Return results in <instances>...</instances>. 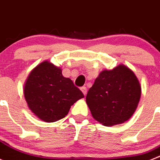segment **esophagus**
Masks as SVG:
<instances>
[{
	"mask_svg": "<svg viewBox=\"0 0 160 160\" xmlns=\"http://www.w3.org/2000/svg\"><path fill=\"white\" fill-rule=\"evenodd\" d=\"M80 90H81V92H83V94L84 95V96H86V94H87V88H86V87H81V88H80Z\"/></svg>",
	"mask_w": 160,
	"mask_h": 160,
	"instance_id": "1",
	"label": "esophagus"
}]
</instances>
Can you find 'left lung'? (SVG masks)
Returning <instances> with one entry per match:
<instances>
[{"label":"left lung","mask_w":160,"mask_h":160,"mask_svg":"<svg viewBox=\"0 0 160 160\" xmlns=\"http://www.w3.org/2000/svg\"><path fill=\"white\" fill-rule=\"evenodd\" d=\"M141 85L128 67L119 64L102 71L88 92L86 103L92 116L104 126L124 123L136 112Z\"/></svg>","instance_id":"8db88e82"}]
</instances>
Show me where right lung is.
<instances>
[{
	"label": "right lung",
	"mask_w": 160,
	"mask_h": 160,
	"mask_svg": "<svg viewBox=\"0 0 160 160\" xmlns=\"http://www.w3.org/2000/svg\"><path fill=\"white\" fill-rule=\"evenodd\" d=\"M28 108L44 122L60 120L68 115L74 103L83 95L62 70L44 60L32 70L24 86Z\"/></svg>",
	"instance_id": "right-lung-1"
}]
</instances>
